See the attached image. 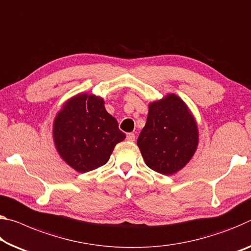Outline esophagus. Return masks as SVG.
Returning <instances> with one entry per match:
<instances>
[{"label":"esophagus","instance_id":"esophagus-1","mask_svg":"<svg viewBox=\"0 0 251 251\" xmlns=\"http://www.w3.org/2000/svg\"><path fill=\"white\" fill-rule=\"evenodd\" d=\"M126 138H127V141H128V142H134L135 141V134L134 133H128V134H127Z\"/></svg>","mask_w":251,"mask_h":251}]
</instances>
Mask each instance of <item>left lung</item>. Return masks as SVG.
<instances>
[{"label": "left lung", "instance_id": "left-lung-1", "mask_svg": "<svg viewBox=\"0 0 251 251\" xmlns=\"http://www.w3.org/2000/svg\"><path fill=\"white\" fill-rule=\"evenodd\" d=\"M199 129L188 105L176 94L150 102L137 146L150 169L173 176L188 164L198 149Z\"/></svg>", "mask_w": 251, "mask_h": 251}]
</instances>
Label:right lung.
Wrapping results in <instances>:
<instances>
[{
	"label": "right lung",
	"instance_id": "right-lung-1",
	"mask_svg": "<svg viewBox=\"0 0 251 251\" xmlns=\"http://www.w3.org/2000/svg\"><path fill=\"white\" fill-rule=\"evenodd\" d=\"M52 136L60 157L80 173L108 162L114 147L125 140L104 99L81 93L68 99L55 115Z\"/></svg>",
	"mask_w": 251,
	"mask_h": 251
}]
</instances>
